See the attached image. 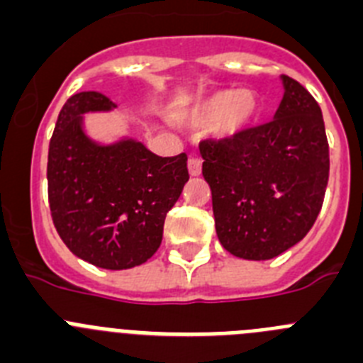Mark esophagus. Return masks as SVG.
Segmentation results:
<instances>
[{
	"label": "esophagus",
	"instance_id": "1",
	"mask_svg": "<svg viewBox=\"0 0 363 363\" xmlns=\"http://www.w3.org/2000/svg\"><path fill=\"white\" fill-rule=\"evenodd\" d=\"M201 172H202V162L195 157H189L188 159V174L191 175V177H199V175H201Z\"/></svg>",
	"mask_w": 363,
	"mask_h": 363
}]
</instances>
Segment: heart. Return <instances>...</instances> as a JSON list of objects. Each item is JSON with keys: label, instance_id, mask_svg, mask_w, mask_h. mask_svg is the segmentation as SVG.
Returning <instances> with one entry per match:
<instances>
[{"label": "heart", "instance_id": "heart-1", "mask_svg": "<svg viewBox=\"0 0 363 363\" xmlns=\"http://www.w3.org/2000/svg\"><path fill=\"white\" fill-rule=\"evenodd\" d=\"M259 113L260 99L257 92L246 88H218L177 104L172 119L189 128L211 125L215 139L233 141L250 130Z\"/></svg>", "mask_w": 363, "mask_h": 363}]
</instances>
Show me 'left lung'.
<instances>
[{
	"instance_id": "left-lung-1",
	"label": "left lung",
	"mask_w": 363,
	"mask_h": 363,
	"mask_svg": "<svg viewBox=\"0 0 363 363\" xmlns=\"http://www.w3.org/2000/svg\"><path fill=\"white\" fill-rule=\"evenodd\" d=\"M284 97L271 123L233 141H202L215 230L238 259L267 260L300 242L315 224L329 179V145L315 97L280 77Z\"/></svg>"
}]
</instances>
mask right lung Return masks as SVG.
Listing matches in <instances>:
<instances>
[{
	"instance_id": "obj_1",
	"label": "right lung",
	"mask_w": 363,
	"mask_h": 363,
	"mask_svg": "<svg viewBox=\"0 0 363 363\" xmlns=\"http://www.w3.org/2000/svg\"><path fill=\"white\" fill-rule=\"evenodd\" d=\"M117 108L101 92L74 94L61 108L48 148V202L72 253L103 269H130L162 240L166 213L188 182L186 153L159 157L133 137L101 143L84 116Z\"/></svg>"
}]
</instances>
